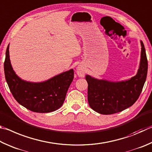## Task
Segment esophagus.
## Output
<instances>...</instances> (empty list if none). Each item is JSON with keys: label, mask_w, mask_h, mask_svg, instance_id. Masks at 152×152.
I'll list each match as a JSON object with an SVG mask.
<instances>
[{"label": "esophagus", "mask_w": 152, "mask_h": 152, "mask_svg": "<svg viewBox=\"0 0 152 152\" xmlns=\"http://www.w3.org/2000/svg\"><path fill=\"white\" fill-rule=\"evenodd\" d=\"M77 74L79 77H83L85 76V69L83 66L81 65H79L77 68Z\"/></svg>", "instance_id": "esophagus-1"}]
</instances>
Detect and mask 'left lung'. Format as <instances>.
Here are the masks:
<instances>
[{
    "label": "left lung",
    "instance_id": "obj_1",
    "mask_svg": "<svg viewBox=\"0 0 152 152\" xmlns=\"http://www.w3.org/2000/svg\"><path fill=\"white\" fill-rule=\"evenodd\" d=\"M140 42L141 59L136 75L128 80L113 82L97 79L87 75V99L92 110L103 115H110L129 107L137 100L148 73L145 49L143 42Z\"/></svg>",
    "mask_w": 152,
    "mask_h": 152
}]
</instances>
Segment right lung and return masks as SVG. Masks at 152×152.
<instances>
[{
  "label": "right lung",
  "mask_w": 152,
  "mask_h": 152,
  "mask_svg": "<svg viewBox=\"0 0 152 152\" xmlns=\"http://www.w3.org/2000/svg\"><path fill=\"white\" fill-rule=\"evenodd\" d=\"M9 49V45L6 50L4 63L5 79L17 102L37 113H49L61 107L73 80V69L63 72L43 82L34 83L24 81L13 70Z\"/></svg>",
  "instance_id": "add662e5"
}]
</instances>
